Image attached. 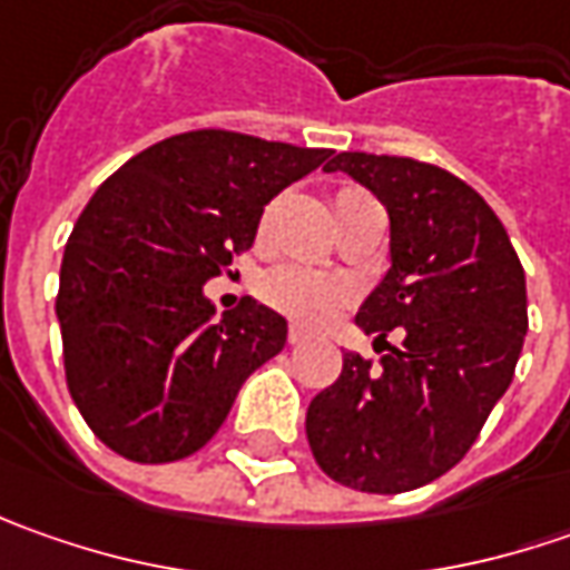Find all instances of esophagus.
Returning a JSON list of instances; mask_svg holds the SVG:
<instances>
[{
    "mask_svg": "<svg viewBox=\"0 0 570 570\" xmlns=\"http://www.w3.org/2000/svg\"><path fill=\"white\" fill-rule=\"evenodd\" d=\"M311 340H314V336H311L304 326H292V330H288V342H292V345H304V342H311Z\"/></svg>",
    "mask_w": 570,
    "mask_h": 570,
    "instance_id": "obj_1",
    "label": "esophagus"
}]
</instances>
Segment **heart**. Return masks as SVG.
Wrapping results in <instances>:
<instances>
[{
    "instance_id": "b5f03b06",
    "label": "heart",
    "mask_w": 570,
    "mask_h": 570,
    "mask_svg": "<svg viewBox=\"0 0 570 570\" xmlns=\"http://www.w3.org/2000/svg\"><path fill=\"white\" fill-rule=\"evenodd\" d=\"M355 196H364V193H358V189L336 193V208L345 206ZM259 295L266 304H273L275 311L301 320V323L320 326V323L336 317L342 304L355 295V285L342 275L311 269L301 263H285V266H275L259 278Z\"/></svg>"
}]
</instances>
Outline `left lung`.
I'll return each instance as SVG.
<instances>
[{"label": "left lung", "mask_w": 570, "mask_h": 570, "mask_svg": "<svg viewBox=\"0 0 570 570\" xmlns=\"http://www.w3.org/2000/svg\"><path fill=\"white\" fill-rule=\"evenodd\" d=\"M390 215V269L364 297L358 330L400 325L381 367L358 352L307 409L320 470L348 489L412 492L453 470L514 381L527 336V278L489 203L460 177L412 158L340 151ZM385 345V343H383Z\"/></svg>", "instance_id": "obj_1"}]
</instances>
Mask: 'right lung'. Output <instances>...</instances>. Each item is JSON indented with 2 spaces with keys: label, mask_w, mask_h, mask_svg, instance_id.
Returning <instances> with one entry per match:
<instances>
[{
  "label": "right lung",
  "mask_w": 570,
  "mask_h": 570,
  "mask_svg": "<svg viewBox=\"0 0 570 570\" xmlns=\"http://www.w3.org/2000/svg\"><path fill=\"white\" fill-rule=\"evenodd\" d=\"M330 148L196 129L129 158L78 215L56 317L81 419L136 463L184 460L228 419L237 390L288 340L244 297L222 320L203 285L247 250L263 208Z\"/></svg>",
  "instance_id": "obj_1"
}]
</instances>
